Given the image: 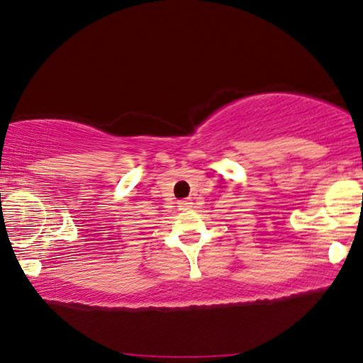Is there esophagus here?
I'll list each match as a JSON object with an SVG mask.
<instances>
[{"label":"esophagus","instance_id":"34e87169","mask_svg":"<svg viewBox=\"0 0 363 363\" xmlns=\"http://www.w3.org/2000/svg\"><path fill=\"white\" fill-rule=\"evenodd\" d=\"M177 207L179 209H189V207H192V202H191V199H181L177 202Z\"/></svg>","mask_w":363,"mask_h":363}]
</instances>
